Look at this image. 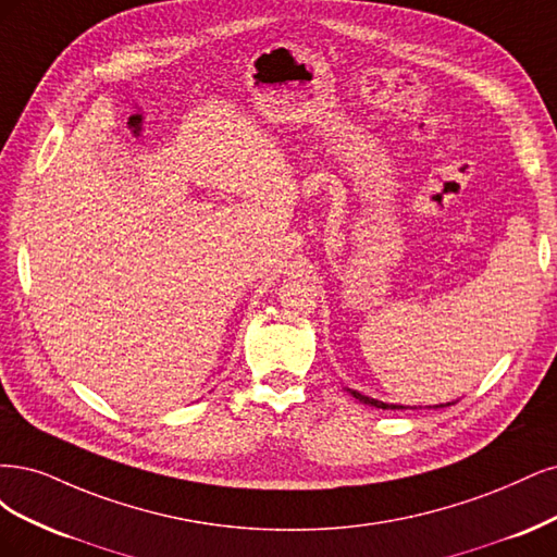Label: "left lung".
I'll list each match as a JSON object with an SVG mask.
<instances>
[{
	"instance_id": "8db88e82",
	"label": "left lung",
	"mask_w": 557,
	"mask_h": 557,
	"mask_svg": "<svg viewBox=\"0 0 557 557\" xmlns=\"http://www.w3.org/2000/svg\"><path fill=\"white\" fill-rule=\"evenodd\" d=\"M349 393H351V396H354L358 403H366V405L376 407V409H403V407H398V405H386V403H380V400H374V398L361 396V393H358V391H349Z\"/></svg>"
}]
</instances>
